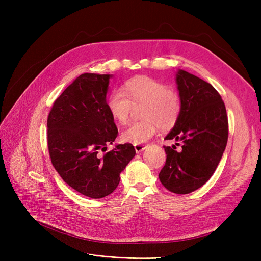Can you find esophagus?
<instances>
[{
  "label": "esophagus",
  "instance_id": "34e87169",
  "mask_svg": "<svg viewBox=\"0 0 261 261\" xmlns=\"http://www.w3.org/2000/svg\"><path fill=\"white\" fill-rule=\"evenodd\" d=\"M145 148H146V146H145V145H134V149H135L136 153H140V152H142Z\"/></svg>",
  "mask_w": 261,
  "mask_h": 261
}]
</instances>
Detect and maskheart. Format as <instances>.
<instances>
[{
	"label": "heart",
	"mask_w": 261,
	"mask_h": 261,
	"mask_svg": "<svg viewBox=\"0 0 261 261\" xmlns=\"http://www.w3.org/2000/svg\"><path fill=\"white\" fill-rule=\"evenodd\" d=\"M144 103L141 110L142 120L133 121L122 130L121 140L141 145L158 132L159 128L169 129L181 114L180 95L163 82L149 76H135L125 82L122 90H113L107 97V109L111 117L125 123L132 105Z\"/></svg>",
	"instance_id": "heart-1"
}]
</instances>
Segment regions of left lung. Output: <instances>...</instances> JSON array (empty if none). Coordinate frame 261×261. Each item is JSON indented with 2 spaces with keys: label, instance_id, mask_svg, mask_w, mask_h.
<instances>
[{
  "label": "left lung",
  "instance_id": "8db88e82",
  "mask_svg": "<svg viewBox=\"0 0 261 261\" xmlns=\"http://www.w3.org/2000/svg\"><path fill=\"white\" fill-rule=\"evenodd\" d=\"M175 81L182 109L165 140L182 142V149L164 146L167 158L159 177L171 193L186 195L214 174L226 147L228 120L220 94L208 82L183 70Z\"/></svg>",
  "mask_w": 261,
  "mask_h": 261
}]
</instances>
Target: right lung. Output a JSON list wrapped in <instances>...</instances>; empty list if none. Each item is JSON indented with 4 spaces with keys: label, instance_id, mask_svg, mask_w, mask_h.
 <instances>
[{
    "label": "right lung",
    "instance_id": "add662e5",
    "mask_svg": "<svg viewBox=\"0 0 261 261\" xmlns=\"http://www.w3.org/2000/svg\"><path fill=\"white\" fill-rule=\"evenodd\" d=\"M109 74H81L55 100L47 118L53 166L79 194L100 199L116 189L120 172L134 158L131 144L116 145L114 119L107 109Z\"/></svg>",
    "mask_w": 261,
    "mask_h": 261
}]
</instances>
